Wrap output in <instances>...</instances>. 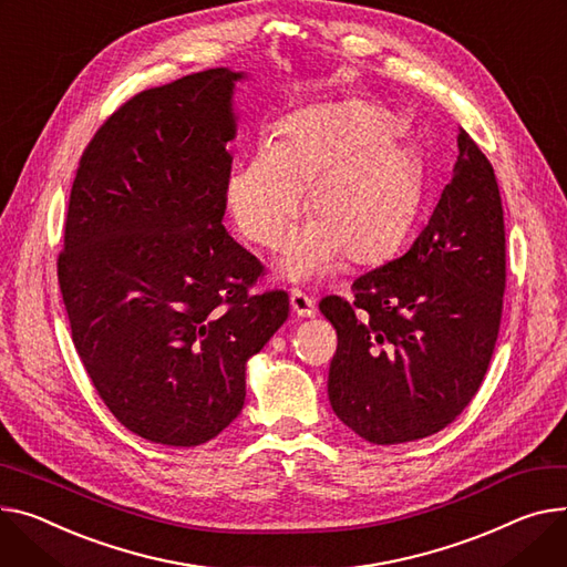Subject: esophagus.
I'll return each mask as SVG.
<instances>
[{
    "mask_svg": "<svg viewBox=\"0 0 567 567\" xmlns=\"http://www.w3.org/2000/svg\"><path fill=\"white\" fill-rule=\"evenodd\" d=\"M291 310L296 317L300 319H308V317H315L317 315V306H315V298L306 296L303 291L293 289L291 291Z\"/></svg>",
    "mask_w": 567,
    "mask_h": 567,
    "instance_id": "esophagus-1",
    "label": "esophagus"
}]
</instances>
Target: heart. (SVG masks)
<instances>
[{
	"mask_svg": "<svg viewBox=\"0 0 567 567\" xmlns=\"http://www.w3.org/2000/svg\"><path fill=\"white\" fill-rule=\"evenodd\" d=\"M396 118L375 104H328L300 111L280 141H259L228 182L239 233L269 250L285 246L308 192L315 225L285 261L296 280L334 267L339 250L353 261L388 255L408 233L420 203V168L392 132Z\"/></svg>",
	"mask_w": 567,
	"mask_h": 567,
	"instance_id": "1",
	"label": "heart"
}]
</instances>
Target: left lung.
I'll list each match as a JSON object with an SVG mask.
<instances>
[{"mask_svg":"<svg viewBox=\"0 0 567 567\" xmlns=\"http://www.w3.org/2000/svg\"><path fill=\"white\" fill-rule=\"evenodd\" d=\"M506 289L504 209L493 164L458 130L449 184L412 246L321 298L337 330L328 371L334 414L371 444L442 431L478 392Z\"/></svg>","mask_w":567,"mask_h":567,"instance_id":"obj_1","label":"left lung"}]
</instances>
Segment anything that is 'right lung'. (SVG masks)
<instances>
[{"label":"right lung","instance_id":"right-lung-1","mask_svg":"<svg viewBox=\"0 0 567 567\" xmlns=\"http://www.w3.org/2000/svg\"><path fill=\"white\" fill-rule=\"evenodd\" d=\"M241 72L136 93L100 125L72 182L59 287L72 342L127 431L198 446L237 417L246 362L289 315L250 293L255 255L223 228Z\"/></svg>","mask_w":567,"mask_h":567}]
</instances>
